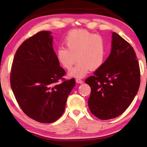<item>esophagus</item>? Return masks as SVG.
<instances>
[{
	"label": "esophagus",
	"mask_w": 147,
	"mask_h": 147,
	"mask_svg": "<svg viewBox=\"0 0 147 147\" xmlns=\"http://www.w3.org/2000/svg\"><path fill=\"white\" fill-rule=\"evenodd\" d=\"M76 83H78V84H82L83 83V81L80 78H76Z\"/></svg>",
	"instance_id": "34e87169"
}]
</instances>
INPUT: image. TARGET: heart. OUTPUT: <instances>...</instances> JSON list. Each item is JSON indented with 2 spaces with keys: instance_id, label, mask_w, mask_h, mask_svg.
<instances>
[{
  "instance_id": "obj_1",
  "label": "heart",
  "mask_w": 147,
  "mask_h": 147,
  "mask_svg": "<svg viewBox=\"0 0 147 147\" xmlns=\"http://www.w3.org/2000/svg\"><path fill=\"white\" fill-rule=\"evenodd\" d=\"M63 44L56 51L59 63L66 70L73 68L76 59L78 63L70 74L81 78L89 70L94 71L104 63L106 56V43L98 35L83 29L73 30L65 37Z\"/></svg>"
}]
</instances>
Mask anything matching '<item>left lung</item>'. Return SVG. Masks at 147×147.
I'll return each mask as SVG.
<instances>
[{
  "instance_id": "obj_1",
  "label": "left lung",
  "mask_w": 147,
  "mask_h": 147,
  "mask_svg": "<svg viewBox=\"0 0 147 147\" xmlns=\"http://www.w3.org/2000/svg\"><path fill=\"white\" fill-rule=\"evenodd\" d=\"M85 82L91 87L88 106L101 120L121 115L130 105L140 86V69L131 45L112 34L110 55Z\"/></svg>"
}]
</instances>
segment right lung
<instances>
[{
  "label": "right lung",
  "instance_id": "right-lung-1",
  "mask_svg": "<svg viewBox=\"0 0 147 147\" xmlns=\"http://www.w3.org/2000/svg\"><path fill=\"white\" fill-rule=\"evenodd\" d=\"M49 31L26 39L13 58L10 85L20 108L26 115L42 123H51L63 115L75 79L63 78Z\"/></svg>",
  "mask_w": 147,
  "mask_h": 147
}]
</instances>
